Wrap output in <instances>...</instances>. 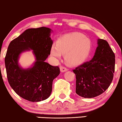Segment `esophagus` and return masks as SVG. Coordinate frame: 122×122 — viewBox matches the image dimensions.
<instances>
[{
	"label": "esophagus",
	"instance_id": "1",
	"mask_svg": "<svg viewBox=\"0 0 122 122\" xmlns=\"http://www.w3.org/2000/svg\"><path fill=\"white\" fill-rule=\"evenodd\" d=\"M67 68L65 67L64 66H60V71L61 72H65L66 71H67Z\"/></svg>",
	"mask_w": 122,
	"mask_h": 122
}]
</instances>
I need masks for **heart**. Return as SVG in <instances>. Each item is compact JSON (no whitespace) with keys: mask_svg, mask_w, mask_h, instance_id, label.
I'll return each mask as SVG.
<instances>
[{"mask_svg":"<svg viewBox=\"0 0 122 122\" xmlns=\"http://www.w3.org/2000/svg\"><path fill=\"white\" fill-rule=\"evenodd\" d=\"M91 41L85 35L73 32L63 35L58 39L56 46L51 47L50 54L55 60L61 59L65 54L67 62L73 65L83 62L91 50Z\"/></svg>","mask_w":122,"mask_h":122,"instance_id":"heart-1","label":"heart"}]
</instances>
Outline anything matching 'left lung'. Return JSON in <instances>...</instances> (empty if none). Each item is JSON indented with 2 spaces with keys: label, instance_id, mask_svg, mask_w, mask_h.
Wrapping results in <instances>:
<instances>
[{
  "label": "left lung",
  "instance_id": "1",
  "mask_svg": "<svg viewBox=\"0 0 122 122\" xmlns=\"http://www.w3.org/2000/svg\"><path fill=\"white\" fill-rule=\"evenodd\" d=\"M92 60L73 70L76 75V93L84 98H93L108 88L113 78L115 55L107 41L98 40Z\"/></svg>",
  "mask_w": 122,
  "mask_h": 122
}]
</instances>
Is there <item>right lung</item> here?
<instances>
[{"mask_svg": "<svg viewBox=\"0 0 122 122\" xmlns=\"http://www.w3.org/2000/svg\"><path fill=\"white\" fill-rule=\"evenodd\" d=\"M50 29H29L10 42L5 57L6 75L10 86L17 95L30 102H40L50 97L53 80L60 74L59 66L45 61L50 54L53 41ZM30 49L36 61L31 68L24 69L18 63L20 55Z\"/></svg>", "mask_w": 122, "mask_h": 122, "instance_id": "right-lung-1", "label": "right lung"}]
</instances>
